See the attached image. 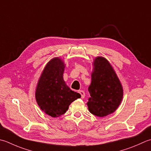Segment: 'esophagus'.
Here are the masks:
<instances>
[{
	"instance_id": "obj_1",
	"label": "esophagus",
	"mask_w": 151,
	"mask_h": 151,
	"mask_svg": "<svg viewBox=\"0 0 151 151\" xmlns=\"http://www.w3.org/2000/svg\"><path fill=\"white\" fill-rule=\"evenodd\" d=\"M78 93L81 94V98L82 99H83V98H84V97H85V93H84V91H82V90H79L78 91Z\"/></svg>"
}]
</instances>
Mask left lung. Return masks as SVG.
<instances>
[{"instance_id":"1","label":"left lung","mask_w":151,"mask_h":151,"mask_svg":"<svg viewBox=\"0 0 151 151\" xmlns=\"http://www.w3.org/2000/svg\"><path fill=\"white\" fill-rule=\"evenodd\" d=\"M91 82L88 88L90 97L88 110L99 117L116 110L123 97V88L116 73L105 58L97 57L93 63Z\"/></svg>"}]
</instances>
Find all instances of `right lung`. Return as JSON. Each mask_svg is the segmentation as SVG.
<instances>
[{"label":"right lung","mask_w":151,"mask_h":151,"mask_svg":"<svg viewBox=\"0 0 151 151\" xmlns=\"http://www.w3.org/2000/svg\"><path fill=\"white\" fill-rule=\"evenodd\" d=\"M65 64L60 58L50 60L41 74L35 91L38 106L46 114L58 117L66 113L70 103L81 97L63 80Z\"/></svg>","instance_id":"add662e5"}]
</instances>
